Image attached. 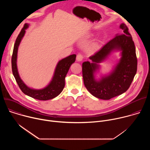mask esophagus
Wrapping results in <instances>:
<instances>
[{
    "label": "esophagus",
    "mask_w": 150,
    "mask_h": 150,
    "mask_svg": "<svg viewBox=\"0 0 150 150\" xmlns=\"http://www.w3.org/2000/svg\"><path fill=\"white\" fill-rule=\"evenodd\" d=\"M82 59H83L82 55L81 54H78L76 56V60L78 62H81V61L82 60Z\"/></svg>",
    "instance_id": "34e87169"
}]
</instances>
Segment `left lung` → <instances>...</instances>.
Wrapping results in <instances>:
<instances>
[{
    "label": "left lung",
    "mask_w": 150,
    "mask_h": 150,
    "mask_svg": "<svg viewBox=\"0 0 150 150\" xmlns=\"http://www.w3.org/2000/svg\"><path fill=\"white\" fill-rule=\"evenodd\" d=\"M121 33L104 45L94 55L89 57L92 62L82 63L83 83L87 90L94 97L109 100L126 92L134 79L137 71V59L134 42L127 26L120 25ZM120 51L121 58L112 70L106 74H100L99 79L96 75L99 72V64L104 61L111 53Z\"/></svg>",
    "instance_id": "obj_1"
}]
</instances>
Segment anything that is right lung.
I'll return each mask as SVG.
<instances>
[{"mask_svg":"<svg viewBox=\"0 0 150 150\" xmlns=\"http://www.w3.org/2000/svg\"><path fill=\"white\" fill-rule=\"evenodd\" d=\"M30 24H25L16 39L12 57V69L16 81L25 95L39 100H48L55 98L63 91L65 85V77L72 63L75 61L76 54L70 55L58 62L54 69L53 77L50 82L44 88L34 89L29 87L21 79L17 67L18 50L21 41L23 38L25 30Z\"/></svg>","mask_w":150,"mask_h":150,"instance_id":"1","label":"right lung"}]
</instances>
